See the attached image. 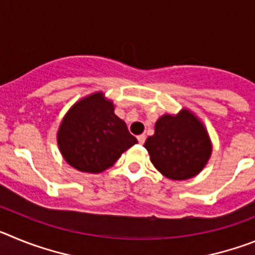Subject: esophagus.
Wrapping results in <instances>:
<instances>
[{"label": "esophagus", "mask_w": 255, "mask_h": 255, "mask_svg": "<svg viewBox=\"0 0 255 255\" xmlns=\"http://www.w3.org/2000/svg\"><path fill=\"white\" fill-rule=\"evenodd\" d=\"M145 138H147V136H145V135H144V134L138 135V141H139V144H144V141H145Z\"/></svg>", "instance_id": "34e87169"}]
</instances>
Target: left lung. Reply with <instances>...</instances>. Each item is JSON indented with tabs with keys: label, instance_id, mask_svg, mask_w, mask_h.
Returning a JSON list of instances; mask_svg holds the SVG:
<instances>
[{
	"label": "left lung",
	"instance_id": "left-lung-1",
	"mask_svg": "<svg viewBox=\"0 0 255 255\" xmlns=\"http://www.w3.org/2000/svg\"><path fill=\"white\" fill-rule=\"evenodd\" d=\"M144 147L154 167L171 180L195 176L212 152L204 126L186 110L176 116H162L155 123L154 135L145 140Z\"/></svg>",
	"mask_w": 255,
	"mask_h": 255
}]
</instances>
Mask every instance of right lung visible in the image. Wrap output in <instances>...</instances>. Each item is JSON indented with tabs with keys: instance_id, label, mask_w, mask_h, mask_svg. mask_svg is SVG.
<instances>
[{
	"instance_id": "obj_1",
	"label": "right lung",
	"mask_w": 255,
	"mask_h": 255,
	"mask_svg": "<svg viewBox=\"0 0 255 255\" xmlns=\"http://www.w3.org/2000/svg\"><path fill=\"white\" fill-rule=\"evenodd\" d=\"M57 141L67 163L89 173L107 170L123 152L138 143L102 93L73 106L61 123Z\"/></svg>"
}]
</instances>
